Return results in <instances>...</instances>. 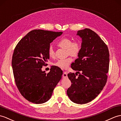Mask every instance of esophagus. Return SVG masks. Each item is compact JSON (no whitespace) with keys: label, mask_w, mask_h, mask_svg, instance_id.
I'll return each instance as SVG.
<instances>
[{"label":"esophagus","mask_w":121,"mask_h":121,"mask_svg":"<svg viewBox=\"0 0 121 121\" xmlns=\"http://www.w3.org/2000/svg\"><path fill=\"white\" fill-rule=\"evenodd\" d=\"M67 74H68L67 72H64V73L63 74V78H67Z\"/></svg>","instance_id":"obj_1"}]
</instances>
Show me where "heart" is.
Segmentation results:
<instances>
[{
    "label": "heart",
    "mask_w": 121,
    "mask_h": 121,
    "mask_svg": "<svg viewBox=\"0 0 121 121\" xmlns=\"http://www.w3.org/2000/svg\"><path fill=\"white\" fill-rule=\"evenodd\" d=\"M57 45L66 50L67 55H70L74 57H77L81 52V45L80 42L78 40L73 41L71 39L64 38L61 39L57 43ZM48 55L51 58L55 57V53L52 47H49L48 49ZM73 61L71 57H68L65 59H59L54 63V65L61 69H66Z\"/></svg>",
    "instance_id": "b5f03b06"
}]
</instances>
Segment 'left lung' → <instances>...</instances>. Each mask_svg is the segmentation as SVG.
<instances>
[{
  "label": "left lung",
  "instance_id": "obj_1",
  "mask_svg": "<svg viewBox=\"0 0 121 121\" xmlns=\"http://www.w3.org/2000/svg\"><path fill=\"white\" fill-rule=\"evenodd\" d=\"M77 35L82 38L81 50L71 67L80 75L78 78L75 76L77 73L70 72L67 75L72 85L67 94L73 102L84 104L96 97L106 85L109 52L107 45L92 30H79Z\"/></svg>",
  "mask_w": 121,
  "mask_h": 121
}]
</instances>
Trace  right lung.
I'll list each match as a JSON object with an SVG mask.
<instances>
[{
    "label": "right lung",
    "mask_w": 121,
    "mask_h": 121,
    "mask_svg": "<svg viewBox=\"0 0 121 121\" xmlns=\"http://www.w3.org/2000/svg\"><path fill=\"white\" fill-rule=\"evenodd\" d=\"M62 32L34 30L16 45L12 56V66L15 82L25 99L36 104L45 103L61 79L62 71L53 66L46 73L42 71L49 60L48 49Z\"/></svg>",
    "instance_id": "add662e5"
}]
</instances>
